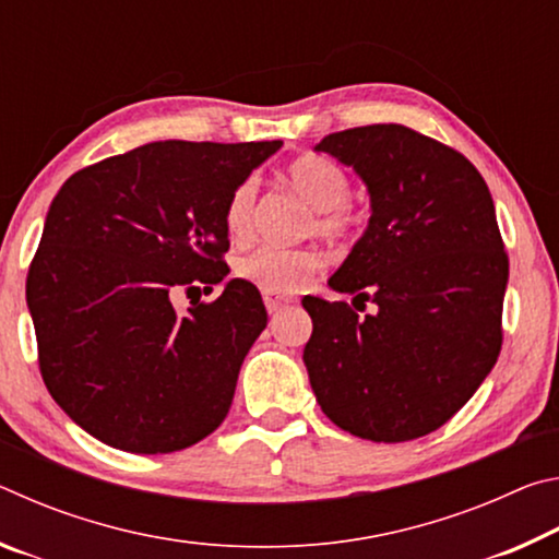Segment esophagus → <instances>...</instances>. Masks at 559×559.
<instances>
[{
  "instance_id": "esophagus-1",
  "label": "esophagus",
  "mask_w": 559,
  "mask_h": 559,
  "mask_svg": "<svg viewBox=\"0 0 559 559\" xmlns=\"http://www.w3.org/2000/svg\"><path fill=\"white\" fill-rule=\"evenodd\" d=\"M263 302H266L269 313H278L281 308L288 306L290 298L288 296H281V293H273V290H263Z\"/></svg>"
}]
</instances>
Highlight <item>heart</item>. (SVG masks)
<instances>
[{"label": "heart", "instance_id": "heart-1", "mask_svg": "<svg viewBox=\"0 0 559 559\" xmlns=\"http://www.w3.org/2000/svg\"><path fill=\"white\" fill-rule=\"evenodd\" d=\"M286 182L316 212V231L325 239H345L355 229L357 214L349 206V177L343 167L323 155H302L286 169ZM257 179H243L226 202L224 226L231 241H249L257 210ZM323 266L313 251L259 249L239 261V273L261 290L293 293L306 286Z\"/></svg>", "mask_w": 559, "mask_h": 559}]
</instances>
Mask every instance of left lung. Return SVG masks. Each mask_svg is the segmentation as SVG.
Listing matches in <instances>:
<instances>
[{
  "instance_id": "obj_1",
  "label": "left lung",
  "mask_w": 559,
  "mask_h": 559,
  "mask_svg": "<svg viewBox=\"0 0 559 559\" xmlns=\"http://www.w3.org/2000/svg\"><path fill=\"white\" fill-rule=\"evenodd\" d=\"M316 150L355 169L372 210L328 286L377 310L302 298L310 386L353 437H427L471 400L503 343L508 257L493 197L456 150L394 122L333 132Z\"/></svg>"
}]
</instances>
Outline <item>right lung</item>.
<instances>
[{
	"label": "right lung",
	"mask_w": 559,
	"mask_h": 559,
	"mask_svg": "<svg viewBox=\"0 0 559 559\" xmlns=\"http://www.w3.org/2000/svg\"><path fill=\"white\" fill-rule=\"evenodd\" d=\"M281 145L150 143L83 167L53 197L26 302L46 390L91 437L173 453L229 414L269 320L261 293L231 278L185 313L175 298L226 278V202Z\"/></svg>",
	"instance_id": "add662e5"
}]
</instances>
